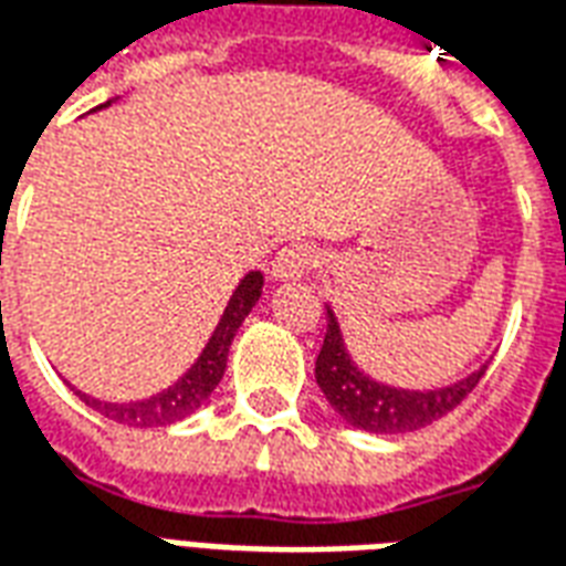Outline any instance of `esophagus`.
Segmentation results:
<instances>
[{
  "label": "esophagus",
  "mask_w": 566,
  "mask_h": 566,
  "mask_svg": "<svg viewBox=\"0 0 566 566\" xmlns=\"http://www.w3.org/2000/svg\"><path fill=\"white\" fill-rule=\"evenodd\" d=\"M318 263V251L312 245H287L272 260V279L275 282H296Z\"/></svg>",
  "instance_id": "34e87169"
}]
</instances>
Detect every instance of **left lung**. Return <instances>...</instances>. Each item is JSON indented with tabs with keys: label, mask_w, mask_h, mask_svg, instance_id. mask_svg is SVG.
<instances>
[{
	"label": "left lung",
	"mask_w": 566,
	"mask_h": 566,
	"mask_svg": "<svg viewBox=\"0 0 566 566\" xmlns=\"http://www.w3.org/2000/svg\"><path fill=\"white\" fill-rule=\"evenodd\" d=\"M324 308H327V333L315 360V381L321 394L327 397V403L333 406V412L357 430H367V433L421 430L442 416H449L485 376L488 360L470 376L442 388H397L388 381L373 379L369 373L357 367L355 357L348 355L343 327L331 303H324Z\"/></svg>",
	"instance_id": "obj_1"
}]
</instances>
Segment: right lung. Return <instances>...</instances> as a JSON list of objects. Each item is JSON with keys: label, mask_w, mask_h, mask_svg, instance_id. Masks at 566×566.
Here are the masks:
<instances>
[{"label": "right lung", "mask_w": 566, "mask_h": 566, "mask_svg": "<svg viewBox=\"0 0 566 566\" xmlns=\"http://www.w3.org/2000/svg\"><path fill=\"white\" fill-rule=\"evenodd\" d=\"M112 103L115 99H108L105 105ZM105 105H99V108H105ZM260 294H263V272L251 270L242 282L235 284L233 296H230V303L223 308L218 327L209 336L206 348L199 352L197 360L190 364V369H187L181 379L172 381L169 388H163L160 394L145 397V400H133V403H108V400H96L91 394H75L91 409H96L99 416L127 427H166L181 421V418L193 416L199 406L206 403L211 394H214V388L221 385L230 345H233L242 321L248 318V312L258 306Z\"/></svg>", "instance_id": "1"}]
</instances>
